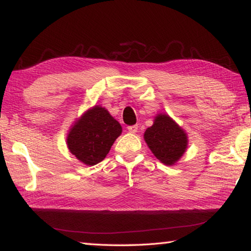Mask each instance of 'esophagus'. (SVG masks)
I'll return each instance as SVG.
<instances>
[{
  "label": "esophagus",
  "instance_id": "obj_1",
  "mask_svg": "<svg viewBox=\"0 0 251 251\" xmlns=\"http://www.w3.org/2000/svg\"><path fill=\"white\" fill-rule=\"evenodd\" d=\"M127 129H128L129 133H136L138 129L137 125H131V126H127Z\"/></svg>",
  "mask_w": 251,
  "mask_h": 251
}]
</instances>
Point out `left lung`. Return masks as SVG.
I'll return each instance as SVG.
<instances>
[{
    "mask_svg": "<svg viewBox=\"0 0 251 251\" xmlns=\"http://www.w3.org/2000/svg\"><path fill=\"white\" fill-rule=\"evenodd\" d=\"M144 139L152 154L160 163L173 166L188 147L186 131L165 113L154 117V123L144 133Z\"/></svg>",
    "mask_w": 251,
    "mask_h": 251,
    "instance_id": "1",
    "label": "left lung"
}]
</instances>
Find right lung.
<instances>
[{
	"instance_id": "obj_1",
	"label": "right lung",
	"mask_w": 251,
	"mask_h": 251,
	"mask_svg": "<svg viewBox=\"0 0 251 251\" xmlns=\"http://www.w3.org/2000/svg\"><path fill=\"white\" fill-rule=\"evenodd\" d=\"M122 130L120 123L107 109L95 105L71 126L66 144L70 151L80 163L94 166L107 156Z\"/></svg>"
}]
</instances>
